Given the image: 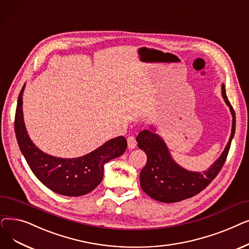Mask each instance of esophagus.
Instances as JSON below:
<instances>
[{"label":"esophagus","instance_id":"34e87169","mask_svg":"<svg viewBox=\"0 0 249 249\" xmlns=\"http://www.w3.org/2000/svg\"><path fill=\"white\" fill-rule=\"evenodd\" d=\"M127 147L128 149H135L137 146V141L134 136H129L127 137Z\"/></svg>","mask_w":249,"mask_h":249}]
</instances>
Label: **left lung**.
Instances as JSON below:
<instances>
[{
	"label": "left lung",
	"mask_w": 249,
	"mask_h": 249,
	"mask_svg": "<svg viewBox=\"0 0 249 249\" xmlns=\"http://www.w3.org/2000/svg\"><path fill=\"white\" fill-rule=\"evenodd\" d=\"M222 95L232 112V133L221 157L204 173L187 171L178 166L170 157L166 145L158 135L148 129L139 133L138 147L147 155L146 166L140 173V182L142 189L150 197L161 203L180 202L204 191L219 174L226 162L236 126L235 111L227 98L225 85L222 86Z\"/></svg>",
	"instance_id": "8db88e82"
}]
</instances>
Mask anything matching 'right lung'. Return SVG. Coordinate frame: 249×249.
<instances>
[{"label":"right lung","mask_w":249,"mask_h":249,"mask_svg":"<svg viewBox=\"0 0 249 249\" xmlns=\"http://www.w3.org/2000/svg\"><path fill=\"white\" fill-rule=\"evenodd\" d=\"M23 90L24 86L18 97L14 127L19 148L34 175L58 195L80 196L92 192L103 178V164L124 153L127 146L125 138L109 140L87 155L75 159L47 155L32 143L27 135L22 114Z\"/></svg>","instance_id":"add662e5"}]
</instances>
